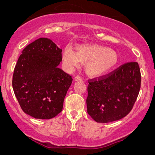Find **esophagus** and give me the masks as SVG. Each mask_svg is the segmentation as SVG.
<instances>
[{
  "label": "esophagus",
  "instance_id": "1",
  "mask_svg": "<svg viewBox=\"0 0 155 155\" xmlns=\"http://www.w3.org/2000/svg\"><path fill=\"white\" fill-rule=\"evenodd\" d=\"M75 81H82V78L81 77V76H80V75H77L75 78Z\"/></svg>",
  "mask_w": 155,
  "mask_h": 155
}]
</instances>
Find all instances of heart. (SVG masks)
Instances as JSON below:
<instances>
[{
  "mask_svg": "<svg viewBox=\"0 0 155 155\" xmlns=\"http://www.w3.org/2000/svg\"><path fill=\"white\" fill-rule=\"evenodd\" d=\"M76 51L65 47L63 58L70 68L77 67L80 62L86 63V71L91 75H100L115 67L118 61V56L115 51L107 46L96 44L78 45Z\"/></svg>",
  "mask_w": 155,
  "mask_h": 155,
  "instance_id": "heart-1",
  "label": "heart"
}]
</instances>
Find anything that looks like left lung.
Instances as JSON below:
<instances>
[{"label": "left lung", "mask_w": 155, "mask_h": 155, "mask_svg": "<svg viewBox=\"0 0 155 155\" xmlns=\"http://www.w3.org/2000/svg\"><path fill=\"white\" fill-rule=\"evenodd\" d=\"M88 82L87 113L98 123L115 121L133 108L140 89V69L137 62H128Z\"/></svg>", "instance_id": "obj_1"}]
</instances>
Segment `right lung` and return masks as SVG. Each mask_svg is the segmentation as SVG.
<instances>
[{"instance_id":"right-lung-1","label":"right lung","mask_w":155,"mask_h":155,"mask_svg":"<svg viewBox=\"0 0 155 155\" xmlns=\"http://www.w3.org/2000/svg\"><path fill=\"white\" fill-rule=\"evenodd\" d=\"M61 52L47 38H39L23 49L15 67L12 84L25 114L50 119L62 111L73 78L58 67L62 61Z\"/></svg>"}]
</instances>
